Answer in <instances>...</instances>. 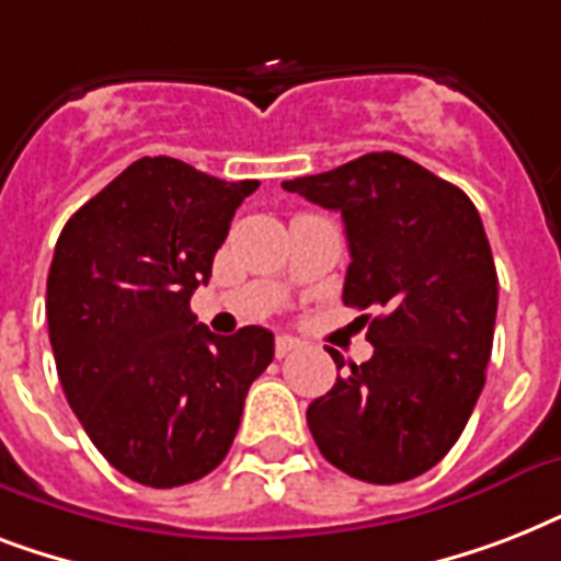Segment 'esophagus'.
<instances>
[{
	"label": "esophagus",
	"instance_id": "obj_1",
	"mask_svg": "<svg viewBox=\"0 0 561 561\" xmlns=\"http://www.w3.org/2000/svg\"><path fill=\"white\" fill-rule=\"evenodd\" d=\"M294 350H299V341H294V337H276V358H285Z\"/></svg>",
	"mask_w": 561,
	"mask_h": 561
}]
</instances>
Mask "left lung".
Returning a JSON list of instances; mask_svg holds the SVG:
<instances>
[{
    "label": "left lung",
    "mask_w": 561,
    "mask_h": 561,
    "mask_svg": "<svg viewBox=\"0 0 561 561\" xmlns=\"http://www.w3.org/2000/svg\"><path fill=\"white\" fill-rule=\"evenodd\" d=\"M282 188L341 211L352 255L343 302L381 308L364 314L373 358L308 404L317 448L367 483L419 478L460 439L486 383L497 273L483 220L469 194L392 151Z\"/></svg>",
    "instance_id": "obj_1"
}]
</instances>
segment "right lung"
Wrapping results in <instances>:
<instances>
[{"mask_svg": "<svg viewBox=\"0 0 561 561\" xmlns=\"http://www.w3.org/2000/svg\"><path fill=\"white\" fill-rule=\"evenodd\" d=\"M255 188L142 157L57 238L46 317L66 401L110 466L142 486H183L220 466L273 360L267 329L224 337L188 308Z\"/></svg>", "mask_w": 561, "mask_h": 561, "instance_id": "1", "label": "right lung"}]
</instances>
